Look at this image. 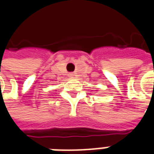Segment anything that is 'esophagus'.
Wrapping results in <instances>:
<instances>
[{"label": "esophagus", "instance_id": "1", "mask_svg": "<svg viewBox=\"0 0 154 154\" xmlns=\"http://www.w3.org/2000/svg\"><path fill=\"white\" fill-rule=\"evenodd\" d=\"M68 76H69V77H74V74L73 73H69Z\"/></svg>", "mask_w": 154, "mask_h": 154}]
</instances>
